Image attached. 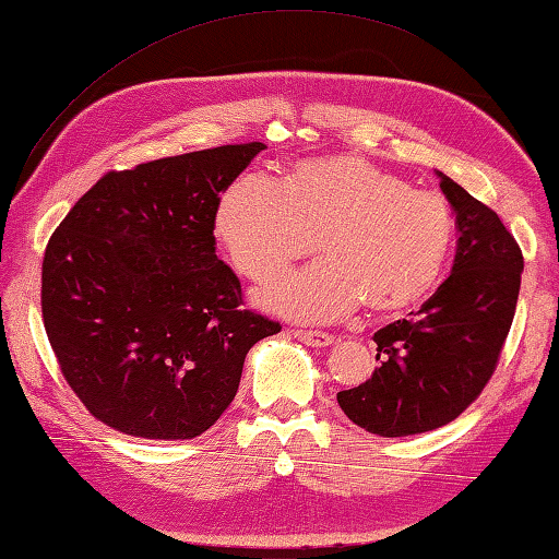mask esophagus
Masks as SVG:
<instances>
[{
	"label": "esophagus",
	"instance_id": "1",
	"mask_svg": "<svg viewBox=\"0 0 559 559\" xmlns=\"http://www.w3.org/2000/svg\"><path fill=\"white\" fill-rule=\"evenodd\" d=\"M292 334L298 338V342H304L306 346H312V348H324L334 344L332 334L318 332V330H292Z\"/></svg>",
	"mask_w": 559,
	"mask_h": 559
}]
</instances>
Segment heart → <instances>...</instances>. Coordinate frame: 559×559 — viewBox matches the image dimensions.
Wrapping results in <instances>:
<instances>
[{
  "label": "heart",
  "instance_id": "heart-1",
  "mask_svg": "<svg viewBox=\"0 0 559 559\" xmlns=\"http://www.w3.org/2000/svg\"><path fill=\"white\" fill-rule=\"evenodd\" d=\"M213 229L229 261L255 282L318 251L326 261L267 284L258 306L326 322L362 304L377 316L411 310L437 287L455 243V215L437 192L356 154L298 160L282 187L243 173L225 187Z\"/></svg>",
  "mask_w": 559,
  "mask_h": 559
}]
</instances>
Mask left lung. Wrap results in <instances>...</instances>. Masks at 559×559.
<instances>
[{"instance_id": "1", "label": "left lung", "mask_w": 559, "mask_h": 559, "mask_svg": "<svg viewBox=\"0 0 559 559\" xmlns=\"http://www.w3.org/2000/svg\"><path fill=\"white\" fill-rule=\"evenodd\" d=\"M455 211L453 272L415 320L374 334L377 367L365 384L338 391L350 421L384 439L453 421L491 379L520 296L524 258L496 211L439 173Z\"/></svg>"}]
</instances>
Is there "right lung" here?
Wrapping results in <instances>:
<instances>
[{
	"mask_svg": "<svg viewBox=\"0 0 559 559\" xmlns=\"http://www.w3.org/2000/svg\"><path fill=\"white\" fill-rule=\"evenodd\" d=\"M265 144L108 173L51 235L43 318L66 382L104 425L185 441L235 401L243 358L277 334L215 255L213 213Z\"/></svg>",
	"mask_w": 559,
	"mask_h": 559,
	"instance_id": "right-lung-1",
	"label": "right lung"
}]
</instances>
